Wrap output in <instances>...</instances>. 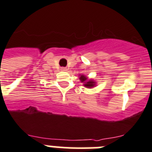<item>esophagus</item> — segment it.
Listing matches in <instances>:
<instances>
[{
  "label": "esophagus",
  "mask_w": 152,
  "mask_h": 152,
  "mask_svg": "<svg viewBox=\"0 0 152 152\" xmlns=\"http://www.w3.org/2000/svg\"><path fill=\"white\" fill-rule=\"evenodd\" d=\"M61 71H63V72H65V71H67V68H61Z\"/></svg>",
  "instance_id": "1"
}]
</instances>
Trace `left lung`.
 Wrapping results in <instances>:
<instances>
[{
	"instance_id": "left-lung-1",
	"label": "left lung",
	"mask_w": 152,
	"mask_h": 152,
	"mask_svg": "<svg viewBox=\"0 0 152 152\" xmlns=\"http://www.w3.org/2000/svg\"><path fill=\"white\" fill-rule=\"evenodd\" d=\"M80 80L81 81V83H84V86L86 87V88H94L95 85H96V82H95L94 80H88V77H86L85 75H81L79 77Z\"/></svg>"
}]
</instances>
